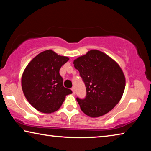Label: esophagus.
I'll return each mask as SVG.
<instances>
[{
  "mask_svg": "<svg viewBox=\"0 0 151 151\" xmlns=\"http://www.w3.org/2000/svg\"><path fill=\"white\" fill-rule=\"evenodd\" d=\"M71 90H72V92H73V94H75V88L73 87L72 88H71Z\"/></svg>",
  "mask_w": 151,
  "mask_h": 151,
  "instance_id": "esophagus-1",
  "label": "esophagus"
}]
</instances>
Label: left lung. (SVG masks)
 I'll use <instances>...</instances> for the list:
<instances>
[{"instance_id":"obj_1","label":"left lung","mask_w":151,"mask_h":151,"mask_svg":"<svg viewBox=\"0 0 151 151\" xmlns=\"http://www.w3.org/2000/svg\"><path fill=\"white\" fill-rule=\"evenodd\" d=\"M73 64L86 89L85 99H76L82 111L92 118L108 113L121 99L126 85L118 63L100 50H91Z\"/></svg>"}]
</instances>
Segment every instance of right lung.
<instances>
[{
    "label": "right lung",
    "mask_w": 151,
    "mask_h": 151,
    "mask_svg": "<svg viewBox=\"0 0 151 151\" xmlns=\"http://www.w3.org/2000/svg\"><path fill=\"white\" fill-rule=\"evenodd\" d=\"M69 60L52 50L39 53L28 64L21 78L22 89L29 103L43 113L59 109L65 97L72 93L63 86L59 74L61 66Z\"/></svg>",
    "instance_id": "right-lung-1"
}]
</instances>
